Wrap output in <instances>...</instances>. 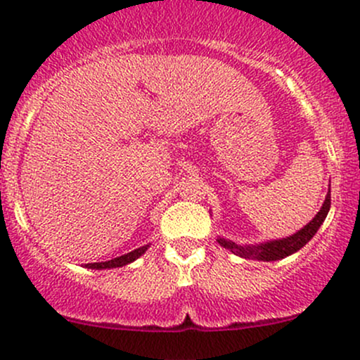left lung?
Here are the masks:
<instances>
[{
  "label": "left lung",
  "mask_w": 360,
  "mask_h": 360,
  "mask_svg": "<svg viewBox=\"0 0 360 360\" xmlns=\"http://www.w3.org/2000/svg\"><path fill=\"white\" fill-rule=\"evenodd\" d=\"M331 205V191L328 188L326 198L323 201V207L319 208V212L316 213L314 219L309 224L304 225L301 231H297L295 234L287 236L282 239H274V240H264L259 244H236L234 240H229L224 238H217V243L220 246L229 250L234 255L240 256L244 259H256V262H278V259L287 258V256L297 252L301 248L306 246L311 239L314 238V234L318 232V229L321 227V224L325 222L328 212H330Z\"/></svg>",
  "instance_id": "8db88e82"
}]
</instances>
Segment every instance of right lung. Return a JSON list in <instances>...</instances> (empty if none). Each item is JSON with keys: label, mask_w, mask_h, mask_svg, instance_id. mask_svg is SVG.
Returning <instances> with one entry per match:
<instances>
[{"label": "right lung", "mask_w": 360, "mask_h": 360, "mask_svg": "<svg viewBox=\"0 0 360 360\" xmlns=\"http://www.w3.org/2000/svg\"><path fill=\"white\" fill-rule=\"evenodd\" d=\"M148 248H150V244H147V246L138 248V250L128 252V255H122V256H117V258H114V259H109V262L86 263L85 268H92V270H110V268L126 266V264L133 263V262H135V259L140 258L141 255H145V251H147Z\"/></svg>", "instance_id": "obj_1"}]
</instances>
